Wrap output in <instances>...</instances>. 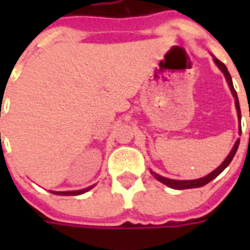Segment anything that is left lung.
I'll return each mask as SVG.
<instances>
[{
    "mask_svg": "<svg viewBox=\"0 0 250 250\" xmlns=\"http://www.w3.org/2000/svg\"><path fill=\"white\" fill-rule=\"evenodd\" d=\"M214 62L218 65V68H220L221 71L224 72V75H225L226 80H228V84H229V87H230V91L231 93H233V96H234V100H236V108H237V114H238V118H240V120H241V111H240V103H238V98H237V92L236 89H234V87H233V83H231V77H230V73H229V71H228V68L225 66V64L224 62H221L218 59H215L214 57ZM250 116V115H249ZM241 127V125H240ZM241 132V131H240ZM238 145H240V139L236 142V145L233 146V148H231L230 154L226 157V159L224 161V162L221 163V166H218V167L215 168L213 173H210L209 175H206V177H204V178H199V179H194V181H175V179H168V178H165V177H162V175H158V174L152 173L154 174V177L159 181V182H162V184H165L166 186H168V188H177V190H184V188H201V186H205L206 184H209L210 181H213V179L215 178V177H218L224 170H225L228 166H229V163L231 162V159H233V157L236 155V151L237 148H238Z\"/></svg>",
    "mask_w": 250,
    "mask_h": 250,
    "instance_id": "left-lung-1",
    "label": "left lung"
}]
</instances>
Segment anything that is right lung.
<instances>
[{
    "mask_svg": "<svg viewBox=\"0 0 250 250\" xmlns=\"http://www.w3.org/2000/svg\"><path fill=\"white\" fill-rule=\"evenodd\" d=\"M89 188H92V186H91V188H84V190H76V191H52V193L57 194V195H79V194H83L85 193V191H88Z\"/></svg>",
    "mask_w": 250,
    "mask_h": 250,
    "instance_id": "right-lung-1",
    "label": "right lung"
}]
</instances>
